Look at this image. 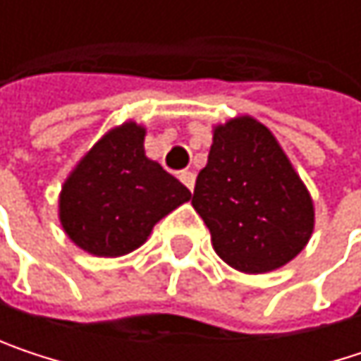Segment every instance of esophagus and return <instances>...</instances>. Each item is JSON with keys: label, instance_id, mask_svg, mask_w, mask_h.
Wrapping results in <instances>:
<instances>
[{"label": "esophagus", "instance_id": "esophagus-1", "mask_svg": "<svg viewBox=\"0 0 361 361\" xmlns=\"http://www.w3.org/2000/svg\"><path fill=\"white\" fill-rule=\"evenodd\" d=\"M180 180H181V183H183V185H185V188L192 192V188H194V173H192V171H181Z\"/></svg>", "mask_w": 361, "mask_h": 361}]
</instances>
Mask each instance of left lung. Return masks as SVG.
<instances>
[{
  "label": "left lung",
  "mask_w": 361,
  "mask_h": 361,
  "mask_svg": "<svg viewBox=\"0 0 361 361\" xmlns=\"http://www.w3.org/2000/svg\"><path fill=\"white\" fill-rule=\"evenodd\" d=\"M192 207L215 252L243 274H267L293 261L316 224L307 185L274 133L249 114L213 127Z\"/></svg>",
  "instance_id": "1"
}]
</instances>
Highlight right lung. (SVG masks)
Here are the masks:
<instances>
[{
	"mask_svg": "<svg viewBox=\"0 0 361 361\" xmlns=\"http://www.w3.org/2000/svg\"><path fill=\"white\" fill-rule=\"evenodd\" d=\"M144 137L146 127L135 121L112 127L62 183V230L90 255L135 251L165 215L192 198L180 180L146 157Z\"/></svg>",
	"mask_w": 361,
	"mask_h": 361,
	"instance_id": "1",
	"label": "right lung"
}]
</instances>
